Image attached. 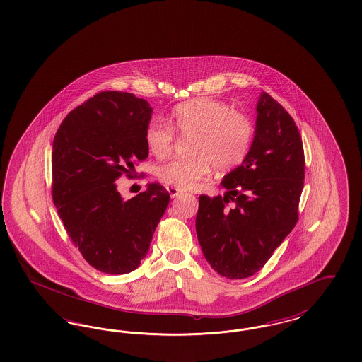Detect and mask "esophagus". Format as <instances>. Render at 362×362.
Segmentation results:
<instances>
[{"label":"esophagus","mask_w":362,"mask_h":362,"mask_svg":"<svg viewBox=\"0 0 362 362\" xmlns=\"http://www.w3.org/2000/svg\"><path fill=\"white\" fill-rule=\"evenodd\" d=\"M167 191L170 192V195H171V198H176V197H179L180 194H182V191H179L177 188L175 187H167Z\"/></svg>","instance_id":"1"}]
</instances>
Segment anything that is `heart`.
<instances>
[{"label":"heart","mask_w":362,"mask_h":362,"mask_svg":"<svg viewBox=\"0 0 362 362\" xmlns=\"http://www.w3.org/2000/svg\"><path fill=\"white\" fill-rule=\"evenodd\" d=\"M168 122L152 119L145 130V143L152 155L167 158L174 145L175 132L192 137L189 159L173 160L158 168L160 182L179 189H192L210 174L211 167L229 171L241 164L253 141L250 117L234 112L225 102L199 98L175 107Z\"/></svg>","instance_id":"1"}]
</instances>
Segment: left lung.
Wrapping results in <instances>:
<instances>
[{"mask_svg": "<svg viewBox=\"0 0 362 362\" xmlns=\"http://www.w3.org/2000/svg\"><path fill=\"white\" fill-rule=\"evenodd\" d=\"M256 110L255 139L245 159L223 176V197H199L195 221L206 260L228 279L259 272L299 218L304 185L299 129L265 91Z\"/></svg>", "mask_w": 362, "mask_h": 362, "instance_id": "obj_1", "label": "left lung"}]
</instances>
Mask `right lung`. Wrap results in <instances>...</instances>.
Returning <instances> with one entry per match:
<instances>
[{"mask_svg": "<svg viewBox=\"0 0 362 362\" xmlns=\"http://www.w3.org/2000/svg\"><path fill=\"white\" fill-rule=\"evenodd\" d=\"M149 103L101 91L71 110L52 144V199L85 260L109 275L134 271L152 241L170 194L159 183L124 201L117 179L148 158Z\"/></svg>", "mask_w": 362, "mask_h": 362, "instance_id": "1", "label": "right lung"}]
</instances>
